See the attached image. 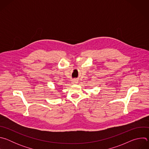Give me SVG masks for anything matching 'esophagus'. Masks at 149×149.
Returning a JSON list of instances; mask_svg holds the SVG:
<instances>
[{
  "instance_id": "esophagus-1",
  "label": "esophagus",
  "mask_w": 149,
  "mask_h": 149,
  "mask_svg": "<svg viewBox=\"0 0 149 149\" xmlns=\"http://www.w3.org/2000/svg\"><path fill=\"white\" fill-rule=\"evenodd\" d=\"M72 83L73 84H77L78 83V80L77 79H73L72 81Z\"/></svg>"
}]
</instances>
